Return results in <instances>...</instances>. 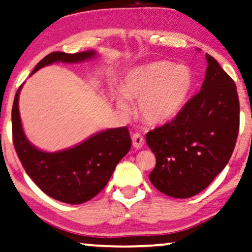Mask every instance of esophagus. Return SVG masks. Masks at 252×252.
<instances>
[{
  "label": "esophagus",
  "mask_w": 252,
  "mask_h": 252,
  "mask_svg": "<svg viewBox=\"0 0 252 252\" xmlns=\"http://www.w3.org/2000/svg\"><path fill=\"white\" fill-rule=\"evenodd\" d=\"M132 143H133L134 148L140 149V148H142L143 145H145V139H143V136L141 135V134L134 133L132 136Z\"/></svg>",
  "instance_id": "34e87169"
}]
</instances>
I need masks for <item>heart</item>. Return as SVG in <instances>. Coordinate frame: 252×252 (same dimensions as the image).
I'll use <instances>...</instances> for the list:
<instances>
[{
  "instance_id": "heart-1",
  "label": "heart",
  "mask_w": 252,
  "mask_h": 252,
  "mask_svg": "<svg viewBox=\"0 0 252 252\" xmlns=\"http://www.w3.org/2000/svg\"><path fill=\"white\" fill-rule=\"evenodd\" d=\"M193 77L185 66H174L169 62H153L130 71L117 94L118 106L128 112V99H139L138 109L149 124H162L172 119L184 105L190 94Z\"/></svg>"
}]
</instances>
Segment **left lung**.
<instances>
[{"label":"left lung","instance_id":"left-lung-1","mask_svg":"<svg viewBox=\"0 0 252 252\" xmlns=\"http://www.w3.org/2000/svg\"><path fill=\"white\" fill-rule=\"evenodd\" d=\"M208 66L199 93L176 118L147 133L156 156L152 184L169 197L190 198L220 174L236 143L240 103L234 81L206 54Z\"/></svg>","mask_w":252,"mask_h":252}]
</instances>
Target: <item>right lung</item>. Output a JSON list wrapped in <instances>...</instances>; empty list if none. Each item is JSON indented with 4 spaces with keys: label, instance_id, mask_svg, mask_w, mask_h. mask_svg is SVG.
Masks as SVG:
<instances>
[{
    "label": "right lung",
    "instance_id": "obj_1",
    "mask_svg": "<svg viewBox=\"0 0 252 252\" xmlns=\"http://www.w3.org/2000/svg\"><path fill=\"white\" fill-rule=\"evenodd\" d=\"M96 57L94 51L68 54L53 52L46 55L32 71L54 63H76ZM30 75V76H31ZM23 84L12 105V140L23 168L42 192L66 204H83L105 188L120 159L132 146L127 127L110 128L94 134L86 141L55 153L42 152L26 139L18 109Z\"/></svg>",
    "mask_w": 252,
    "mask_h": 252
}]
</instances>
